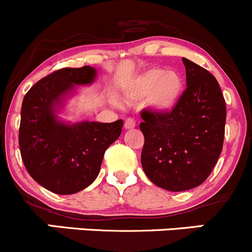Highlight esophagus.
<instances>
[{
    "instance_id": "esophagus-1",
    "label": "esophagus",
    "mask_w": 252,
    "mask_h": 252,
    "mask_svg": "<svg viewBox=\"0 0 252 252\" xmlns=\"http://www.w3.org/2000/svg\"><path fill=\"white\" fill-rule=\"evenodd\" d=\"M135 126V121L133 118H126L124 122V128L126 129H133Z\"/></svg>"
}]
</instances>
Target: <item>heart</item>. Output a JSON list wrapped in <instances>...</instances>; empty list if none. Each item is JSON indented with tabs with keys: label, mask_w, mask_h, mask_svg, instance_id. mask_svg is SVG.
Instances as JSON below:
<instances>
[{
	"label": "heart",
	"mask_w": 252,
	"mask_h": 252,
	"mask_svg": "<svg viewBox=\"0 0 252 252\" xmlns=\"http://www.w3.org/2000/svg\"><path fill=\"white\" fill-rule=\"evenodd\" d=\"M184 81L174 70L151 68L129 83L126 96L139 102L147 98V105L157 112H169L175 107L182 96Z\"/></svg>",
	"instance_id": "heart-1"
}]
</instances>
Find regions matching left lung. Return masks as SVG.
<instances>
[{"label": "left lung", "instance_id": "8db88e82", "mask_svg": "<svg viewBox=\"0 0 252 252\" xmlns=\"http://www.w3.org/2000/svg\"><path fill=\"white\" fill-rule=\"evenodd\" d=\"M187 89L169 112L145 108L141 166L157 187L184 191L199 187L215 168L224 141L225 101L216 78L183 58Z\"/></svg>", "mask_w": 252, "mask_h": 252}]
</instances>
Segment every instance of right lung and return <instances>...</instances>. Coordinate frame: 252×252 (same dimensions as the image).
Returning a JSON list of instances; mask_svg holds the SVG:
<instances>
[{"instance_id":"obj_1","label":"right lung","mask_w":252,"mask_h":252,"mask_svg":"<svg viewBox=\"0 0 252 252\" xmlns=\"http://www.w3.org/2000/svg\"><path fill=\"white\" fill-rule=\"evenodd\" d=\"M96 70L62 68L42 78L25 94L20 112L19 147L30 177L55 194L85 189L97 177L103 155L119 138L123 121L64 124L55 116L56 103L74 85L93 83Z\"/></svg>"}]
</instances>
